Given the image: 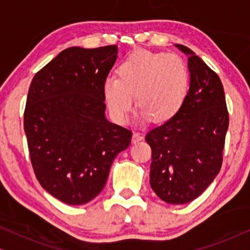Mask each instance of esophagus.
<instances>
[{
  "mask_svg": "<svg viewBox=\"0 0 250 250\" xmlns=\"http://www.w3.org/2000/svg\"><path fill=\"white\" fill-rule=\"evenodd\" d=\"M142 139H143V136H142L141 133H139V132L133 133V135H132V142L133 143H136V142L141 141Z\"/></svg>",
  "mask_w": 250,
  "mask_h": 250,
  "instance_id": "1",
  "label": "esophagus"
}]
</instances>
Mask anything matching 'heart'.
I'll list each match as a JSON object with an SVG mask.
<instances>
[{
    "label": "heart",
    "mask_w": 250,
    "mask_h": 250,
    "mask_svg": "<svg viewBox=\"0 0 250 250\" xmlns=\"http://www.w3.org/2000/svg\"><path fill=\"white\" fill-rule=\"evenodd\" d=\"M189 73L175 54L138 50L118 68V78L109 76L104 95L111 115L125 122L135 104L142 119L155 123L168 121L179 111L186 98Z\"/></svg>",
    "instance_id": "obj_1"
}]
</instances>
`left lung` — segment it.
<instances>
[{
  "mask_svg": "<svg viewBox=\"0 0 250 250\" xmlns=\"http://www.w3.org/2000/svg\"><path fill=\"white\" fill-rule=\"evenodd\" d=\"M175 46L188 57L189 90L179 111L146 133V141L152 149L153 192L167 204L183 205L199 197L220 172L229 114L217 74L189 47Z\"/></svg>",
  "mask_w": 250,
  "mask_h": 250,
  "instance_id": "8db88e82",
  "label": "left lung"
}]
</instances>
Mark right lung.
Listing matches in <instances>:
<instances>
[{"instance_id": "right-lung-1", "label": "right lung", "mask_w": 250, "mask_h": 250, "mask_svg": "<svg viewBox=\"0 0 250 250\" xmlns=\"http://www.w3.org/2000/svg\"><path fill=\"white\" fill-rule=\"evenodd\" d=\"M117 45L63 50L29 86L23 128L36 179L51 196L83 205L101 192L132 133L105 118L104 83Z\"/></svg>"}]
</instances>
